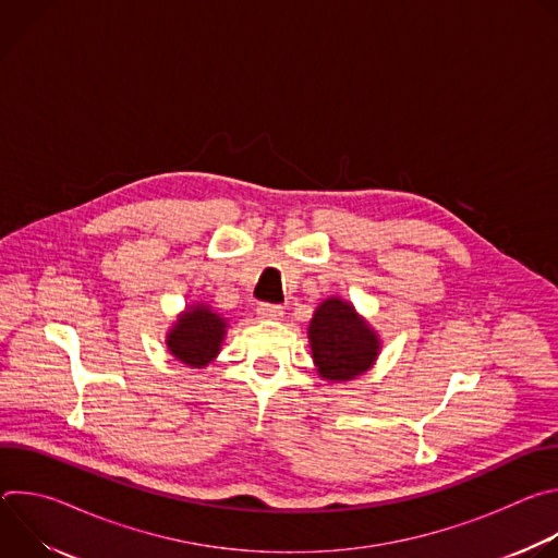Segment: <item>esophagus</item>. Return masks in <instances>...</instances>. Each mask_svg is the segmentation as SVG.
<instances>
[{
	"label": "esophagus",
	"instance_id": "obj_1",
	"mask_svg": "<svg viewBox=\"0 0 558 558\" xmlns=\"http://www.w3.org/2000/svg\"><path fill=\"white\" fill-rule=\"evenodd\" d=\"M258 315L265 317V320H280V317L284 315V308L280 304L263 302V304H258Z\"/></svg>",
	"mask_w": 558,
	"mask_h": 558
}]
</instances>
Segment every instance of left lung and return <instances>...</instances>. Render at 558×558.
<instances>
[{"instance_id": "left-lung-1", "label": "left lung", "mask_w": 558, "mask_h": 558, "mask_svg": "<svg viewBox=\"0 0 558 558\" xmlns=\"http://www.w3.org/2000/svg\"><path fill=\"white\" fill-rule=\"evenodd\" d=\"M313 362L323 379L349 381L366 373L379 353V338L355 306L342 298H327L308 325Z\"/></svg>"}]
</instances>
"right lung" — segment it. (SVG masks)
Here are the masks:
<instances>
[{"instance_id":"obj_1","label":"right lung","mask_w":558,"mask_h":558,"mask_svg":"<svg viewBox=\"0 0 558 558\" xmlns=\"http://www.w3.org/2000/svg\"><path fill=\"white\" fill-rule=\"evenodd\" d=\"M225 333L227 320L222 315L214 313L207 304H192L179 315L166 344L179 362L203 368L218 355Z\"/></svg>"}]
</instances>
